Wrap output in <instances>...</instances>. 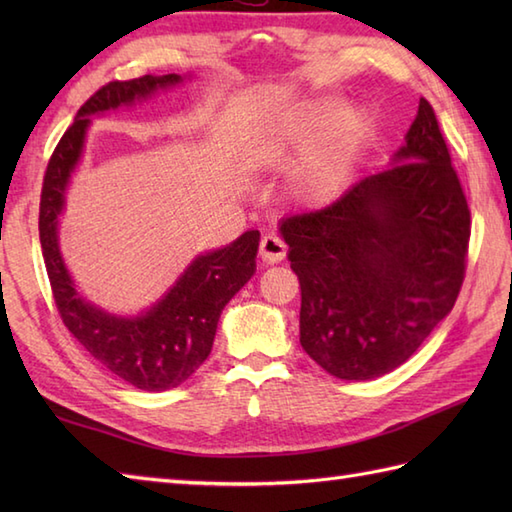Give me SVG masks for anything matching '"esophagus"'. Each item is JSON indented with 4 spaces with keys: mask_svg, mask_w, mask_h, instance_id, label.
I'll list each match as a JSON object with an SVG mask.
<instances>
[{
    "mask_svg": "<svg viewBox=\"0 0 512 512\" xmlns=\"http://www.w3.org/2000/svg\"><path fill=\"white\" fill-rule=\"evenodd\" d=\"M286 253H288V248L284 244V239L275 233L264 235L262 242H259V255H262L266 264H279L281 259L286 257Z\"/></svg>",
    "mask_w": 512,
    "mask_h": 512,
    "instance_id": "obj_1",
    "label": "esophagus"
}]
</instances>
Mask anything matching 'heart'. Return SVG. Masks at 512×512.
Listing matches in <instances>:
<instances>
[{"label":"heart","mask_w":512,"mask_h":512,"mask_svg":"<svg viewBox=\"0 0 512 512\" xmlns=\"http://www.w3.org/2000/svg\"><path fill=\"white\" fill-rule=\"evenodd\" d=\"M372 129V118L365 110L343 112L336 99H323L312 103L301 114L295 132L284 143H275L270 154L281 158L288 149H306L323 136L317 151L310 156L306 167L301 169V189L314 198H330L339 191L352 171V162L358 149L365 145Z\"/></svg>","instance_id":"b5f03b06"}]
</instances>
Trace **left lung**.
Masks as SVG:
<instances>
[{
	"mask_svg": "<svg viewBox=\"0 0 512 512\" xmlns=\"http://www.w3.org/2000/svg\"><path fill=\"white\" fill-rule=\"evenodd\" d=\"M301 286V345L343 380L402 365L451 312L471 211L436 112L420 99L391 167L281 222Z\"/></svg>",
	"mask_w": 512,
	"mask_h": 512,
	"instance_id": "1",
	"label": "left lung"
}]
</instances>
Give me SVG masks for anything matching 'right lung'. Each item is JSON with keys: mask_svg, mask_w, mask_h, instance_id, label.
Instances as JSON below:
<instances>
[{"mask_svg": "<svg viewBox=\"0 0 512 512\" xmlns=\"http://www.w3.org/2000/svg\"><path fill=\"white\" fill-rule=\"evenodd\" d=\"M178 81V74H145L110 81L96 90L54 147L39 202L41 253L63 325L112 374L145 391L178 387L209 358L224 306L255 273L259 231H246L226 248L198 257L158 306L140 317L121 319L76 295L57 246V215L63 209L65 184L79 162L90 116L145 99Z\"/></svg>", "mask_w": 512, "mask_h": 512, "instance_id": "obj_1", "label": "right lung"}]
</instances>
